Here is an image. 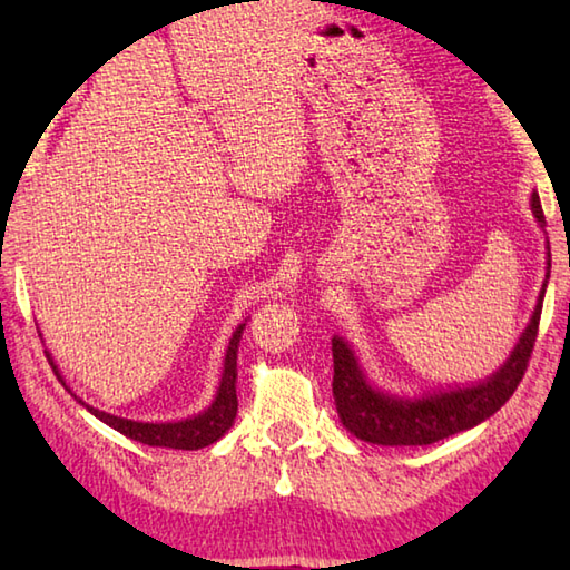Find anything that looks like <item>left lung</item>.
<instances>
[{"label": "left lung", "instance_id": "8db88e82", "mask_svg": "<svg viewBox=\"0 0 570 570\" xmlns=\"http://www.w3.org/2000/svg\"><path fill=\"white\" fill-rule=\"evenodd\" d=\"M531 210L539 225H547V217L541 210V200L534 193L531 196ZM549 249V247H547ZM551 269V249L547 252ZM547 282L541 286L534 316H531L527 331L519 337L512 355L507 357L504 365L480 384L458 386V390L433 392L419 399L384 394L367 382L365 372L357 365V357L343 337H333V396L337 414H341L343 426L357 435L360 441L377 443V445H431L443 441L448 435L468 431L490 419L494 411L507 404V399L522 382L531 350L537 343L539 321L543 294H547Z\"/></svg>", "mask_w": 570, "mask_h": 570}]
</instances>
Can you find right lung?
<instances>
[{
    "mask_svg": "<svg viewBox=\"0 0 570 570\" xmlns=\"http://www.w3.org/2000/svg\"><path fill=\"white\" fill-rule=\"evenodd\" d=\"M242 331H245V323L237 325V331L229 337L227 353H225V370H223V380L220 386H217V394L213 399V404L203 411L198 416H190L184 421H168V423H144V421H131V419H119L112 414H105L100 409H92L78 399V402L90 411L92 416H98L107 426L119 431L131 441L147 443V445H159V448H176V451H198V448L210 445L215 441H220L223 435L229 431V426L235 423L237 416V345ZM48 362L56 372L58 382H63L60 372L56 367V362L48 355ZM66 386V382H63ZM68 390V386H66ZM70 392V390H68Z\"/></svg>",
    "mask_w": 570,
    "mask_h": 570,
    "instance_id": "right-lung-1",
    "label": "right lung"
}]
</instances>
